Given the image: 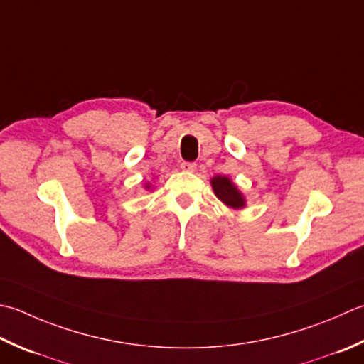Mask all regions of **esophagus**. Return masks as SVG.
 I'll use <instances>...</instances> for the list:
<instances>
[{"instance_id":"esophagus-1","label":"esophagus","mask_w":364,"mask_h":364,"mask_svg":"<svg viewBox=\"0 0 364 364\" xmlns=\"http://www.w3.org/2000/svg\"><path fill=\"white\" fill-rule=\"evenodd\" d=\"M197 164L196 162H181L183 172H196Z\"/></svg>"}]
</instances>
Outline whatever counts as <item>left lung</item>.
I'll list each match as a JSON object with an SVG mask.
<instances>
[{
	"instance_id": "1",
	"label": "left lung",
	"mask_w": 364,
	"mask_h": 364,
	"mask_svg": "<svg viewBox=\"0 0 364 364\" xmlns=\"http://www.w3.org/2000/svg\"><path fill=\"white\" fill-rule=\"evenodd\" d=\"M211 188L215 191V196L223 202L225 206H229L232 210H241L246 206V198L243 192L238 189L229 176L216 175L211 178Z\"/></svg>"
}]
</instances>
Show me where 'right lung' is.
<instances>
[{
    "label": "right lung",
    "instance_id": "add662e5",
    "mask_svg": "<svg viewBox=\"0 0 364 364\" xmlns=\"http://www.w3.org/2000/svg\"><path fill=\"white\" fill-rule=\"evenodd\" d=\"M145 189L146 191H151L153 188H151V183H145Z\"/></svg>",
    "mask_w": 364,
    "mask_h": 364
}]
</instances>
